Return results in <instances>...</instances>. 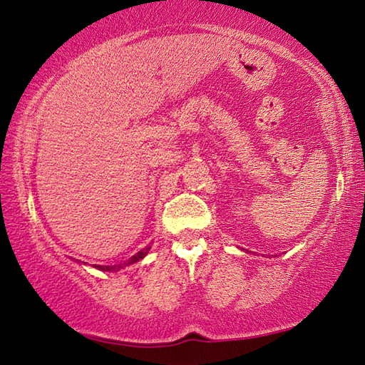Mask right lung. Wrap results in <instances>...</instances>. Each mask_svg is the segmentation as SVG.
Listing matches in <instances>:
<instances>
[{"instance_id":"add662e5","label":"right lung","mask_w":365,"mask_h":365,"mask_svg":"<svg viewBox=\"0 0 365 365\" xmlns=\"http://www.w3.org/2000/svg\"><path fill=\"white\" fill-rule=\"evenodd\" d=\"M147 252H148V248H147V250H142V252H139L138 255H134V256H133V258L130 259V262H128V264L138 262L139 259H142V258H144V256L147 255ZM128 264L125 262V266H128ZM95 267H96V269H99V270H106V272H107V270H109V272H110V270H113V272H115V270L121 269V267H123V266H121V264H118V266H95Z\"/></svg>"}]
</instances>
